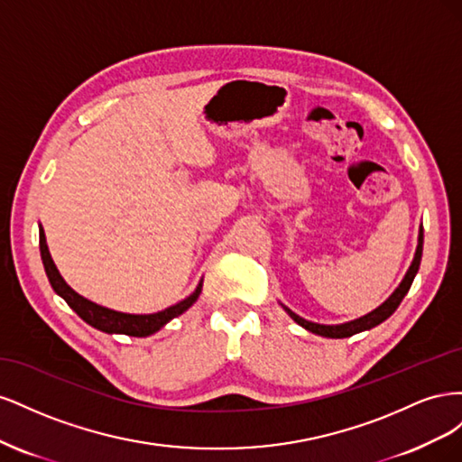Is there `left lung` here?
<instances>
[{
  "mask_svg": "<svg viewBox=\"0 0 462 462\" xmlns=\"http://www.w3.org/2000/svg\"><path fill=\"white\" fill-rule=\"evenodd\" d=\"M422 246H424V229H422V226H420V229H418V245H416L414 258H412V262H411V265H409L407 273H404L402 282L399 283V287H397L393 292H391L389 299H387L385 302H382L380 306H377V309H374L372 312H368V314H365V316H360V318H356V319L345 321V324H333V326L316 324V321L300 318L299 314H295L291 309H287L285 304H282V302H279V304L283 306V310H285L292 319H295L299 326H302L306 331H312V333H316V335H321V337L343 339V337H351V335L360 333V331H368V329H372V328H375V326H380L382 321H385L391 314H393V312L399 309L401 300L404 299V295H407L411 285H412V282H414V277H416V273H418V268H420Z\"/></svg>",
  "mask_w": 462,
  "mask_h": 462,
  "instance_id": "obj_1",
  "label": "left lung"
}]
</instances>
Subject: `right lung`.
Wrapping results in <instances>:
<instances>
[{
  "mask_svg": "<svg viewBox=\"0 0 462 462\" xmlns=\"http://www.w3.org/2000/svg\"><path fill=\"white\" fill-rule=\"evenodd\" d=\"M40 256H42V263H44V270H46V275L50 279L51 289L58 292V295L69 306H71V309L82 319H85L88 326L100 329L104 333H123V335H131V337H148V335L160 331L167 324V321H171L173 318L187 312L190 306L197 302V299L200 297V292H202V279H200V283L197 285V289H194L187 299L170 306V309L153 312V314L117 312V310L106 309V306H100V304H96V302L85 299L65 283V279L61 277L58 265H55L53 260H51V254L48 250V243H46L44 227H42V226H40Z\"/></svg>",
  "mask_w": 462,
  "mask_h": 462,
  "instance_id": "obj_1",
  "label": "right lung"
}]
</instances>
